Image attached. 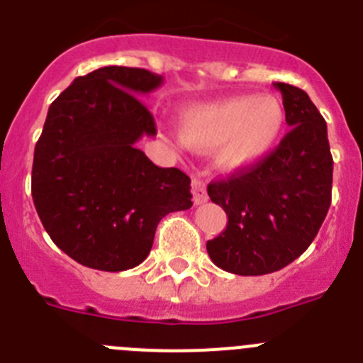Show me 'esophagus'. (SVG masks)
<instances>
[{"instance_id":"esophagus-1","label":"esophagus","mask_w":363,"mask_h":363,"mask_svg":"<svg viewBox=\"0 0 363 363\" xmlns=\"http://www.w3.org/2000/svg\"><path fill=\"white\" fill-rule=\"evenodd\" d=\"M191 189H193V202L195 204H204L208 201V193H206V184L201 181V179H193L191 182Z\"/></svg>"}]
</instances>
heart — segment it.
<instances>
[{
  "instance_id": "heart-1",
  "label": "heart",
  "mask_w": 363,
  "mask_h": 363,
  "mask_svg": "<svg viewBox=\"0 0 363 363\" xmlns=\"http://www.w3.org/2000/svg\"><path fill=\"white\" fill-rule=\"evenodd\" d=\"M286 128V111L272 94H238L197 105L181 120V140L193 150H216V164L238 172L269 157Z\"/></svg>"
}]
</instances>
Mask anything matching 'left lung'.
<instances>
[{
  "label": "left lung",
  "instance_id": "1",
  "mask_svg": "<svg viewBox=\"0 0 363 363\" xmlns=\"http://www.w3.org/2000/svg\"><path fill=\"white\" fill-rule=\"evenodd\" d=\"M274 86L283 94L290 132L262 162L208 186L209 199L229 220L206 249L216 267L238 276L276 272L299 258L331 204L326 121L303 89Z\"/></svg>",
  "mask_w": 363,
  "mask_h": 363
}]
</instances>
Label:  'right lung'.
I'll return each instance as SVG.
<instances>
[{"instance_id": "add662e5", "label": "right lung", "mask_w": 363, "mask_h": 363, "mask_svg": "<svg viewBox=\"0 0 363 363\" xmlns=\"http://www.w3.org/2000/svg\"><path fill=\"white\" fill-rule=\"evenodd\" d=\"M161 84V74L141 67L105 66L74 79L50 105L33 152L32 197L50 238L80 265L134 269L162 216L191 208L188 175L135 148L157 134L138 94Z\"/></svg>"}]
</instances>
